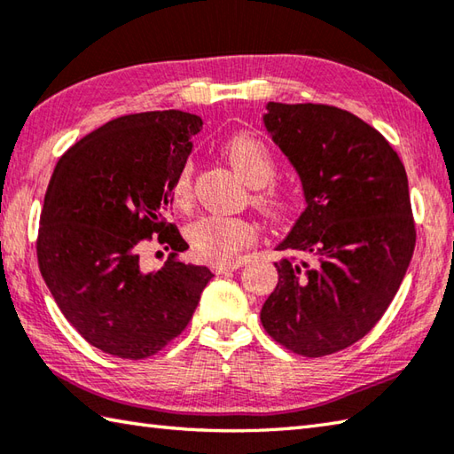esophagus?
Segmentation results:
<instances>
[{
  "instance_id": "obj_1",
  "label": "esophagus",
  "mask_w": 454,
  "mask_h": 454,
  "mask_svg": "<svg viewBox=\"0 0 454 454\" xmlns=\"http://www.w3.org/2000/svg\"><path fill=\"white\" fill-rule=\"evenodd\" d=\"M244 263H246L244 257H242V260H236V262H230V263H212V271H215L216 275L230 273V271H234L238 268H242Z\"/></svg>"
}]
</instances>
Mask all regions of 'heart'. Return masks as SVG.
<instances>
[{
  "mask_svg": "<svg viewBox=\"0 0 454 454\" xmlns=\"http://www.w3.org/2000/svg\"><path fill=\"white\" fill-rule=\"evenodd\" d=\"M228 161L236 171L252 186H265L275 176V159L268 145L260 137L250 133H238L230 137L224 145ZM171 199L176 207H189L192 200V163L186 161L176 171L171 181ZM257 202L263 212L271 218H283L291 210V200L287 194L278 189L263 191ZM189 244L192 254L210 263H230L234 262L255 238V230L250 222L236 216L208 215L194 220L189 226Z\"/></svg>",
  "mask_w": 454,
  "mask_h": 454,
  "instance_id": "heart-1",
  "label": "heart"
}]
</instances>
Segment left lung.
I'll return each instance as SVG.
<instances>
[{"label":"left lung","instance_id":"1","mask_svg":"<svg viewBox=\"0 0 454 454\" xmlns=\"http://www.w3.org/2000/svg\"><path fill=\"white\" fill-rule=\"evenodd\" d=\"M265 129L295 167L307 208L278 250V287L262 307L273 340L307 358L348 348L392 303L415 247L410 186L386 137L325 104L270 102Z\"/></svg>","mask_w":454,"mask_h":454}]
</instances>
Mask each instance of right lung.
<instances>
[{"mask_svg":"<svg viewBox=\"0 0 454 454\" xmlns=\"http://www.w3.org/2000/svg\"><path fill=\"white\" fill-rule=\"evenodd\" d=\"M202 120L181 110L121 115L70 147L52 171L37 260L62 315L86 342L126 360L153 356L179 336L212 278L181 262L189 244L165 215L171 181ZM153 235L173 249L164 268L138 260Z\"/></svg>","mask_w":454,"mask_h":454,"instance_id":"right-lung-1","label":"right lung"}]
</instances>
